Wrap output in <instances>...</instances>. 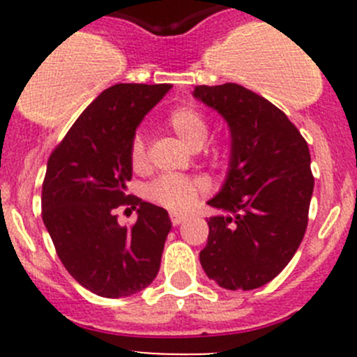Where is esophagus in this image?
I'll list each match as a JSON object with an SVG mask.
<instances>
[{"instance_id":"34e87169","label":"esophagus","mask_w":357,"mask_h":357,"mask_svg":"<svg viewBox=\"0 0 357 357\" xmlns=\"http://www.w3.org/2000/svg\"><path fill=\"white\" fill-rule=\"evenodd\" d=\"M169 215H171V222L174 226L181 225V222L186 219V215L185 214H179V212H171V214H169Z\"/></svg>"}]
</instances>
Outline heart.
Masks as SVG:
<instances>
[{
    "mask_svg": "<svg viewBox=\"0 0 357 357\" xmlns=\"http://www.w3.org/2000/svg\"><path fill=\"white\" fill-rule=\"evenodd\" d=\"M169 124L174 129L176 135L192 149H200L208 136L207 119L195 107L183 105L174 109L169 114ZM129 158L135 169H143L146 165V142L142 132H136L132 138ZM202 190H204V183L200 179L169 174L155 179L149 186V195L164 207L183 211V208L192 207Z\"/></svg>",
    "mask_w": 357,
    "mask_h": 357,
    "instance_id": "b5f03b06",
    "label": "heart"
}]
</instances>
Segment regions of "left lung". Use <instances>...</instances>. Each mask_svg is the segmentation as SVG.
I'll list each match as a JSON object with an SVG mask.
<instances>
[{"instance_id":"left-lung-1","label":"left lung","mask_w":357,"mask_h":357,"mask_svg":"<svg viewBox=\"0 0 357 357\" xmlns=\"http://www.w3.org/2000/svg\"><path fill=\"white\" fill-rule=\"evenodd\" d=\"M192 95L225 119L231 136L226 179L207 202L221 214L207 219L200 264L222 289H259L304 238L314 188L309 146L278 107L243 86H195Z\"/></svg>"}]
</instances>
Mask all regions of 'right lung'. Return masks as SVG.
<instances>
[{"instance_id": "1", "label": "right lung", "mask_w": 357, "mask_h": 357, "mask_svg": "<svg viewBox=\"0 0 357 357\" xmlns=\"http://www.w3.org/2000/svg\"><path fill=\"white\" fill-rule=\"evenodd\" d=\"M171 84L105 89L50 155L43 183V222L72 278L100 297L138 294L155 280L172 222L165 208L128 195L129 152L139 122ZM131 204L132 229L114 208Z\"/></svg>"}]
</instances>
